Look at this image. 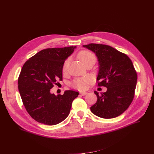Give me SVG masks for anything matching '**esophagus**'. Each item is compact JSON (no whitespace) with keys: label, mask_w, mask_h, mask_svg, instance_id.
I'll list each match as a JSON object with an SVG mask.
<instances>
[{"label":"esophagus","mask_w":154,"mask_h":154,"mask_svg":"<svg viewBox=\"0 0 154 154\" xmlns=\"http://www.w3.org/2000/svg\"><path fill=\"white\" fill-rule=\"evenodd\" d=\"M80 93V94H81V95H83V96H84V95H85V94L87 93L86 91H81V92L79 93Z\"/></svg>","instance_id":"34e87169"}]
</instances>
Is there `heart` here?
<instances>
[{"mask_svg":"<svg viewBox=\"0 0 154 154\" xmlns=\"http://www.w3.org/2000/svg\"><path fill=\"white\" fill-rule=\"evenodd\" d=\"M79 60L83 62V63L85 65L89 61H95L96 57L92 52L87 50H83L79 52V55H78ZM69 65V59H67L64 61L63 64V67H62V71L63 73H65L68 70ZM91 81V78L89 77H80L77 78L73 80V83H72V85L74 87L77 88L78 89L82 90L85 89L87 87V85L88 83H89Z\"/></svg>","mask_w":154,"mask_h":154,"instance_id":"obj_1","label":"heart"}]
</instances>
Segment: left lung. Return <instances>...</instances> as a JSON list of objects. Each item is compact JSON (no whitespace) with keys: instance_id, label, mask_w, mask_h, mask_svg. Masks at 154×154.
<instances>
[{"instance_id":"obj_1","label":"left lung","mask_w":154,"mask_h":154,"mask_svg":"<svg viewBox=\"0 0 154 154\" xmlns=\"http://www.w3.org/2000/svg\"><path fill=\"white\" fill-rule=\"evenodd\" d=\"M83 47L95 53L99 60L98 86L107 91L97 96V103L91 107L96 116L112 119L122 114L132 102L137 83V73L127 55L108 45L89 44Z\"/></svg>"}]
</instances>
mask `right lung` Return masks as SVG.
<instances>
[{
  "label": "right lung",
  "instance_id": "1",
  "mask_svg": "<svg viewBox=\"0 0 154 154\" xmlns=\"http://www.w3.org/2000/svg\"><path fill=\"white\" fill-rule=\"evenodd\" d=\"M75 48L44 49L23 65L18 80L19 93L26 110L37 122L55 125L69 114L79 92L68 90L56 96L50 90L57 81H62L63 64Z\"/></svg>",
  "mask_w": 154,
  "mask_h": 154
}]
</instances>
